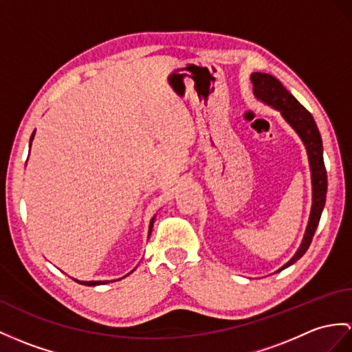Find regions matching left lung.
<instances>
[{"label":"left lung","mask_w":352,"mask_h":352,"mask_svg":"<svg viewBox=\"0 0 352 352\" xmlns=\"http://www.w3.org/2000/svg\"><path fill=\"white\" fill-rule=\"evenodd\" d=\"M251 80L254 85V96L263 102H265V104L278 109L285 121L293 126V130L305 143L312 173V208L309 222H307L306 227V233L297 252L287 264L282 265L279 269L280 272L287 269L288 265L294 264L300 256H303L312 242V237L315 234L316 227H318V222L325 204V194H327V171H325L322 158L321 134L309 111L300 104L294 98L293 94H289L276 77H273L267 73H252Z\"/></svg>","instance_id":"1"}]
</instances>
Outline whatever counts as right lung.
Instances as JSON below:
<instances>
[{
  "mask_svg": "<svg viewBox=\"0 0 352 352\" xmlns=\"http://www.w3.org/2000/svg\"><path fill=\"white\" fill-rule=\"evenodd\" d=\"M34 134H36V131L32 133V135H31V139H30V148H31V142H32V139H34ZM153 219H155V217L152 218V221H151V226H149V236H151V231H152V226H153ZM133 272V270H131ZM130 272V273H131ZM130 273H128V275H130ZM128 275H125V276H128ZM124 276V278H125ZM122 279V278H121ZM76 282H79V284H82V285H88V287H96V285H104V284H107V282H110V280H77V279H74Z\"/></svg>",
  "mask_w": 352,
  "mask_h": 352,
  "instance_id": "right-lung-1",
  "label": "right lung"
}]
</instances>
